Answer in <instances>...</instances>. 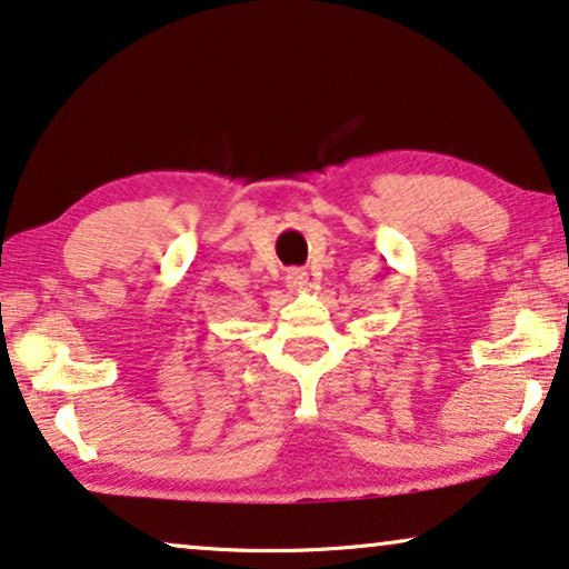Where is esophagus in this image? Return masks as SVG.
I'll use <instances>...</instances> for the list:
<instances>
[{
	"instance_id": "obj_1",
	"label": "esophagus",
	"mask_w": 569,
	"mask_h": 569,
	"mask_svg": "<svg viewBox=\"0 0 569 569\" xmlns=\"http://www.w3.org/2000/svg\"><path fill=\"white\" fill-rule=\"evenodd\" d=\"M307 281H309V278H307V270H303V268L288 270V286H291V288H303V286H307Z\"/></svg>"
}]
</instances>
